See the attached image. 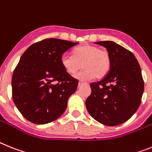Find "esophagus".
<instances>
[{"label": "esophagus", "instance_id": "esophagus-1", "mask_svg": "<svg viewBox=\"0 0 152 152\" xmlns=\"http://www.w3.org/2000/svg\"><path fill=\"white\" fill-rule=\"evenodd\" d=\"M83 84H84L83 82H82V81H80V82H79V86H80L81 85H83Z\"/></svg>", "mask_w": 152, "mask_h": 152}]
</instances>
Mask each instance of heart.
<instances>
[{
    "instance_id": "obj_1",
    "label": "heart",
    "mask_w": 152,
    "mask_h": 152,
    "mask_svg": "<svg viewBox=\"0 0 152 152\" xmlns=\"http://www.w3.org/2000/svg\"><path fill=\"white\" fill-rule=\"evenodd\" d=\"M61 65L66 72L74 75L81 68L83 69L76 76L80 80L101 79L110 69L111 58L107 50L92 45H84L73 50V55L63 54L60 58Z\"/></svg>"
}]
</instances>
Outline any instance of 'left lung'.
Returning <instances> with one entry per match:
<instances>
[{"mask_svg": "<svg viewBox=\"0 0 152 152\" xmlns=\"http://www.w3.org/2000/svg\"><path fill=\"white\" fill-rule=\"evenodd\" d=\"M105 47L111 64L103 80L90 84L91 94L86 107L93 118L107 126H117L129 120L141 104L144 80L134 55L111 41L96 42Z\"/></svg>", "mask_w": 152, "mask_h": 152, "instance_id": "obj_1", "label": "left lung"}]
</instances>
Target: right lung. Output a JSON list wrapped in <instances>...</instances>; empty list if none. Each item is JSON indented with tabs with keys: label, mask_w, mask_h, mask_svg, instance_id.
Returning <instances> with one entry per match:
<instances>
[{
	"label": "right lung",
	"mask_w": 152,
	"mask_h": 152,
	"mask_svg": "<svg viewBox=\"0 0 152 152\" xmlns=\"http://www.w3.org/2000/svg\"><path fill=\"white\" fill-rule=\"evenodd\" d=\"M78 42L46 39L31 45L14 71V103L25 119L36 124L54 121L64 113L78 80L61 65L64 52Z\"/></svg>",
	"instance_id": "1"
}]
</instances>
